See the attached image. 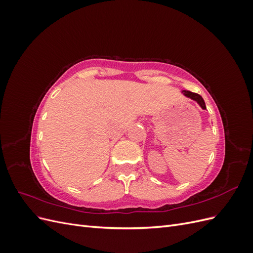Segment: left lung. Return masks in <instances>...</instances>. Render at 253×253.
<instances>
[{
	"label": "left lung",
	"mask_w": 253,
	"mask_h": 253,
	"mask_svg": "<svg viewBox=\"0 0 253 253\" xmlns=\"http://www.w3.org/2000/svg\"><path fill=\"white\" fill-rule=\"evenodd\" d=\"M181 93L183 94V96H186L187 98H190V99H192V100L196 101L198 103V105H200L203 110H206V104H205L204 99L201 95H198L196 93H192V91H190V90H181Z\"/></svg>",
	"instance_id": "obj_1"
}]
</instances>
